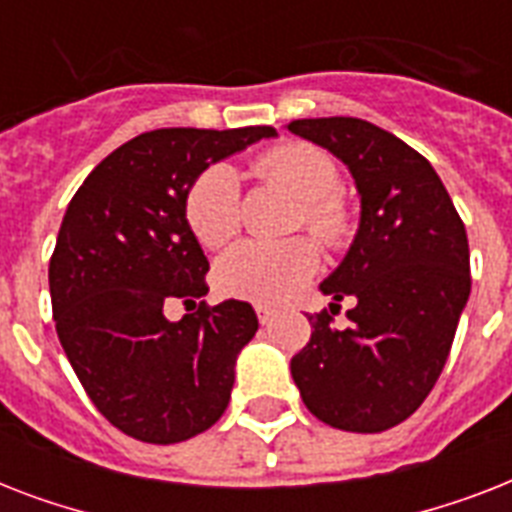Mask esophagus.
<instances>
[{
  "label": "esophagus",
  "instance_id": "esophagus-1",
  "mask_svg": "<svg viewBox=\"0 0 512 512\" xmlns=\"http://www.w3.org/2000/svg\"><path fill=\"white\" fill-rule=\"evenodd\" d=\"M257 311V319H260V324H271L273 319H276V311H273L271 305H255Z\"/></svg>",
  "mask_w": 512,
  "mask_h": 512
}]
</instances>
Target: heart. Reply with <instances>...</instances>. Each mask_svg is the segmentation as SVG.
Wrapping results in <instances>:
<instances>
[{
	"label": "heart",
	"instance_id": "b5f03b06",
	"mask_svg": "<svg viewBox=\"0 0 512 512\" xmlns=\"http://www.w3.org/2000/svg\"><path fill=\"white\" fill-rule=\"evenodd\" d=\"M260 172L276 177L303 201L300 220L329 247L350 236V215L335 196L340 188L337 164L324 151L289 143L260 156ZM185 220L196 239L220 247L239 231L241 185L231 164H212L196 177L185 196ZM319 271V249L308 236L284 241L247 239L217 260L215 279L223 292L255 303H284Z\"/></svg>",
	"mask_w": 512,
	"mask_h": 512
}]
</instances>
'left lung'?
I'll list each match as a JSON object with an SVG mask.
<instances>
[{
  "mask_svg": "<svg viewBox=\"0 0 512 512\" xmlns=\"http://www.w3.org/2000/svg\"><path fill=\"white\" fill-rule=\"evenodd\" d=\"M289 132L327 148L356 183L361 217L342 263L321 281L348 329L311 316V342L292 380L313 417L350 433H380L428 398L470 297L468 233L425 156L353 116L295 119Z\"/></svg>",
  "mask_w": 512,
  "mask_h": 512,
  "instance_id": "1",
  "label": "left lung"
}]
</instances>
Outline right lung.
I'll return each instance as SVG.
<instances>
[{
	"mask_svg": "<svg viewBox=\"0 0 512 512\" xmlns=\"http://www.w3.org/2000/svg\"><path fill=\"white\" fill-rule=\"evenodd\" d=\"M273 127L143 132L108 154L74 193L50 260L55 329L76 377L114 428L177 444L212 428L231 401L255 308L201 303L180 322L163 308L207 295L209 263L185 220V196L209 164Z\"/></svg>",
	"mask_w": 512,
	"mask_h": 512,
	"instance_id": "right-lung-1",
	"label": "right lung"
}]
</instances>
